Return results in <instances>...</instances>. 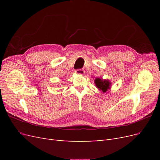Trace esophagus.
Masks as SVG:
<instances>
[{
	"mask_svg": "<svg viewBox=\"0 0 160 160\" xmlns=\"http://www.w3.org/2000/svg\"><path fill=\"white\" fill-rule=\"evenodd\" d=\"M75 72L78 75H83L85 73V71L83 69H77L75 70Z\"/></svg>",
	"mask_w": 160,
	"mask_h": 160,
	"instance_id": "esophagus-1",
	"label": "esophagus"
}]
</instances>
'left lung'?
Returning <instances> with one entry per match:
<instances>
[{"label":"left lung","mask_w":160,"mask_h":160,"mask_svg":"<svg viewBox=\"0 0 160 160\" xmlns=\"http://www.w3.org/2000/svg\"><path fill=\"white\" fill-rule=\"evenodd\" d=\"M95 84L99 90L102 91L103 93L107 91L111 88V83L109 80L97 78L95 79Z\"/></svg>","instance_id":"obj_1"}]
</instances>
